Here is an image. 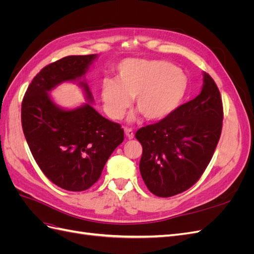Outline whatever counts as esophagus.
I'll use <instances>...</instances> for the list:
<instances>
[{
    "mask_svg": "<svg viewBox=\"0 0 254 254\" xmlns=\"http://www.w3.org/2000/svg\"><path fill=\"white\" fill-rule=\"evenodd\" d=\"M124 131H125V134H126V136L128 137V139H133V136H134V134H133V131H132V129H130V128H124Z\"/></svg>",
    "mask_w": 254,
    "mask_h": 254,
    "instance_id": "obj_1",
    "label": "esophagus"
}]
</instances>
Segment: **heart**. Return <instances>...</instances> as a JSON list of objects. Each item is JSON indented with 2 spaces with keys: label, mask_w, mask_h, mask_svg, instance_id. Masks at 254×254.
Instances as JSON below:
<instances>
[{
  "label": "heart",
  "mask_w": 254,
  "mask_h": 254,
  "mask_svg": "<svg viewBox=\"0 0 254 254\" xmlns=\"http://www.w3.org/2000/svg\"><path fill=\"white\" fill-rule=\"evenodd\" d=\"M187 78L174 64L163 60L127 59L118 66V78H105L101 96L104 109L113 120L123 118L134 97L137 109L129 114L134 122L140 114L160 121L173 113L182 101Z\"/></svg>",
  "instance_id": "1"
}]
</instances>
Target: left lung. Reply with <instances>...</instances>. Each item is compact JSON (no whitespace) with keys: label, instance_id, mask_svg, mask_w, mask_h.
<instances>
[{"label":"left lung","instance_id":"1","mask_svg":"<svg viewBox=\"0 0 254 254\" xmlns=\"http://www.w3.org/2000/svg\"><path fill=\"white\" fill-rule=\"evenodd\" d=\"M202 75L198 96L135 133L143 147L141 176L156 196H175L194 186L219 141L224 118L220 93L211 76Z\"/></svg>","mask_w":254,"mask_h":254}]
</instances>
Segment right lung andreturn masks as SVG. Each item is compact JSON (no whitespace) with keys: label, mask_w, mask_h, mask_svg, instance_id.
I'll return each instance as SVG.
<instances>
[{"label":"right lung","mask_w":254,"mask_h":254,"mask_svg":"<svg viewBox=\"0 0 254 254\" xmlns=\"http://www.w3.org/2000/svg\"><path fill=\"white\" fill-rule=\"evenodd\" d=\"M94 55L66 56L38 73L22 102L21 121L33 157L59 188L81 191L99 179L113 150L124 141L121 125L102 117L91 104L86 82ZM64 82H77L88 103L73 110L57 105L49 93Z\"/></svg>","instance_id":"add662e5"}]
</instances>
